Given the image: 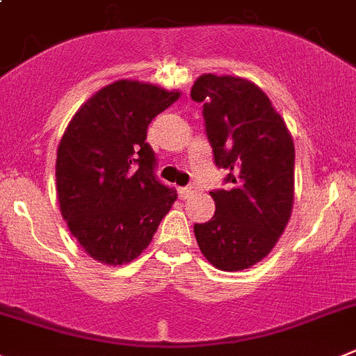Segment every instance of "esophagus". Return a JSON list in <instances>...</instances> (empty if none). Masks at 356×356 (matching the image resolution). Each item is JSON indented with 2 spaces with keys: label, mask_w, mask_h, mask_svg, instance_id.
Here are the masks:
<instances>
[{
  "label": "esophagus",
  "mask_w": 356,
  "mask_h": 356,
  "mask_svg": "<svg viewBox=\"0 0 356 356\" xmlns=\"http://www.w3.org/2000/svg\"><path fill=\"white\" fill-rule=\"evenodd\" d=\"M195 192V185H188V187H180L178 188V194H180L181 200H187L188 195H192Z\"/></svg>",
  "instance_id": "esophagus-1"
}]
</instances>
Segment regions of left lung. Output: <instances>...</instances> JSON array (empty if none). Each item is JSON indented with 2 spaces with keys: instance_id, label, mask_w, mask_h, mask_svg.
Returning <instances> with one entry per match:
<instances>
[{
  "instance_id": "left-lung-1",
  "label": "left lung",
  "mask_w": 356,
  "mask_h": 356,
  "mask_svg": "<svg viewBox=\"0 0 356 356\" xmlns=\"http://www.w3.org/2000/svg\"><path fill=\"white\" fill-rule=\"evenodd\" d=\"M203 102L207 138L229 191L210 195L215 215L194 224L203 256L224 272L259 263L275 247L291 217L295 145L268 97L242 77L204 74L192 86Z\"/></svg>"
}]
</instances>
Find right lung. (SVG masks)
Returning a JSON list of instances; mask_svg holds the SVG:
<instances>
[{
    "mask_svg": "<svg viewBox=\"0 0 356 356\" xmlns=\"http://www.w3.org/2000/svg\"><path fill=\"white\" fill-rule=\"evenodd\" d=\"M139 81H116L74 114L58 146L56 191L68 229L93 259L125 265L152 242L176 201L156 178L146 130L178 100Z\"/></svg>",
    "mask_w": 356,
    "mask_h": 356,
    "instance_id": "right-lung-1",
    "label": "right lung"
}]
</instances>
